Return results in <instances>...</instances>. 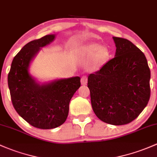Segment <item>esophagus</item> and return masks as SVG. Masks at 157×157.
I'll return each instance as SVG.
<instances>
[{
  "label": "esophagus",
  "instance_id": "1",
  "mask_svg": "<svg viewBox=\"0 0 157 157\" xmlns=\"http://www.w3.org/2000/svg\"><path fill=\"white\" fill-rule=\"evenodd\" d=\"M87 77L85 76V75L82 76V78H81V83H82V85H85L87 84Z\"/></svg>",
  "mask_w": 157,
  "mask_h": 157
}]
</instances>
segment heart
I'll use <instances>...</instances> for the list:
<instances>
[{
	"instance_id": "obj_1",
	"label": "heart",
	"mask_w": 157,
	"mask_h": 157,
	"mask_svg": "<svg viewBox=\"0 0 157 157\" xmlns=\"http://www.w3.org/2000/svg\"><path fill=\"white\" fill-rule=\"evenodd\" d=\"M85 53L88 58H95L97 64H102L109 57V51L106 47H102L98 43H91L86 47Z\"/></svg>"
}]
</instances>
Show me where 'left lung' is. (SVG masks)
<instances>
[{"label":"left lung","instance_id":"left-lung-1","mask_svg":"<svg viewBox=\"0 0 157 157\" xmlns=\"http://www.w3.org/2000/svg\"><path fill=\"white\" fill-rule=\"evenodd\" d=\"M115 57L88 76L91 105L99 119L112 125L134 121L151 97V70L142 52L124 38L113 37Z\"/></svg>","mask_w":157,"mask_h":157}]
</instances>
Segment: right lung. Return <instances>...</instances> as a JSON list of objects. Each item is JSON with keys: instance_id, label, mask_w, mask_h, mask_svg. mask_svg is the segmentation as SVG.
I'll list each match as a JSON object with an SVG mask.
<instances>
[{"instance_id": "add662e5", "label": "right lung", "mask_w": 157, "mask_h": 157, "mask_svg": "<svg viewBox=\"0 0 157 157\" xmlns=\"http://www.w3.org/2000/svg\"><path fill=\"white\" fill-rule=\"evenodd\" d=\"M54 39L55 35H46L27 43L14 57L8 74L14 109L28 124L43 129L56 128L65 122L70 99L81 86L78 76L40 85L28 73L31 60Z\"/></svg>"}]
</instances>
